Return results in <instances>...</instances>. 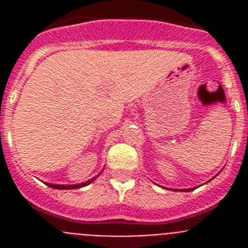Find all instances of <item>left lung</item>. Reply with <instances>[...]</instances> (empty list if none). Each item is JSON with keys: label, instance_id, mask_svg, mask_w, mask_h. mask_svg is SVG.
<instances>
[{"label": "left lung", "instance_id": "8db88e82", "mask_svg": "<svg viewBox=\"0 0 248 248\" xmlns=\"http://www.w3.org/2000/svg\"><path fill=\"white\" fill-rule=\"evenodd\" d=\"M194 189H195V187H191V189H183L181 191H192Z\"/></svg>", "mask_w": 248, "mask_h": 248}]
</instances>
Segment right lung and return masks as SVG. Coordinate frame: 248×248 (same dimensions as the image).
Instances as JSON below:
<instances>
[{"mask_svg": "<svg viewBox=\"0 0 248 248\" xmlns=\"http://www.w3.org/2000/svg\"><path fill=\"white\" fill-rule=\"evenodd\" d=\"M102 174V172H100ZM99 176V175H97V176H94L93 179H91V180L85 181V183H80V184H76V185H58V184H49V183H46L47 184L49 187H53V189H58V190H72V189H79V187H83V186H87L89 185L91 183H93L97 177Z\"/></svg>", "mask_w": 248, "mask_h": 248, "instance_id": "add662e5", "label": "right lung"}]
</instances>
